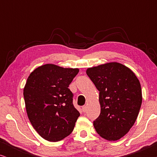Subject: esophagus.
Instances as JSON below:
<instances>
[{
  "mask_svg": "<svg viewBox=\"0 0 157 157\" xmlns=\"http://www.w3.org/2000/svg\"><path fill=\"white\" fill-rule=\"evenodd\" d=\"M86 109H87L86 106H82V110H83V112H86V110H87Z\"/></svg>",
  "mask_w": 157,
  "mask_h": 157,
  "instance_id": "obj_1",
  "label": "esophagus"
}]
</instances>
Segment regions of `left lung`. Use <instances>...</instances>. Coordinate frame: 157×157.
Wrapping results in <instances>:
<instances>
[{"instance_id": "obj_1", "label": "left lung", "mask_w": 157, "mask_h": 157, "mask_svg": "<svg viewBox=\"0 0 157 157\" xmlns=\"http://www.w3.org/2000/svg\"><path fill=\"white\" fill-rule=\"evenodd\" d=\"M86 74L99 91L101 113L94 128L102 138L119 140L138 117L142 102L140 82L130 68L117 62L89 68Z\"/></svg>"}]
</instances>
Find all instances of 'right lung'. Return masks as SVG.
Wrapping results in <instances>:
<instances>
[{
  "mask_svg": "<svg viewBox=\"0 0 157 157\" xmlns=\"http://www.w3.org/2000/svg\"><path fill=\"white\" fill-rule=\"evenodd\" d=\"M78 71L48 63L36 68L27 79L23 96L28 117L47 141H61L74 130L80 113L68 86Z\"/></svg>",
  "mask_w": 157,
  "mask_h": 157,
  "instance_id": "add662e5",
  "label": "right lung"
}]
</instances>
